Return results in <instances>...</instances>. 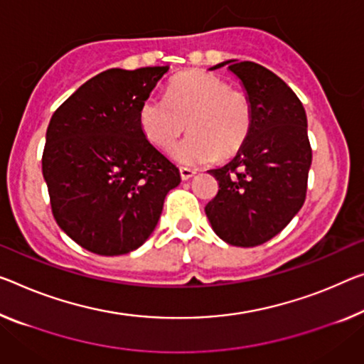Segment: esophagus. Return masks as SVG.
Returning <instances> with one entry per match:
<instances>
[{"label": "esophagus", "instance_id": "obj_1", "mask_svg": "<svg viewBox=\"0 0 364 364\" xmlns=\"http://www.w3.org/2000/svg\"><path fill=\"white\" fill-rule=\"evenodd\" d=\"M195 174H197V171L192 169V167H181L182 181H188V178H192Z\"/></svg>", "mask_w": 364, "mask_h": 364}]
</instances>
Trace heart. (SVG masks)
<instances>
[{
	"label": "heart",
	"mask_w": 364,
	"mask_h": 364,
	"mask_svg": "<svg viewBox=\"0 0 364 364\" xmlns=\"http://www.w3.org/2000/svg\"><path fill=\"white\" fill-rule=\"evenodd\" d=\"M252 119L249 97L206 71L176 76L166 97L151 94L138 110L143 135L159 149L171 148L188 127L190 135L171 151L176 163L188 167L237 154L249 136Z\"/></svg>",
	"instance_id": "obj_1"
}]
</instances>
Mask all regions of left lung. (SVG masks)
<instances>
[{"instance_id":"obj_1","label":"left lung","mask_w":364,"mask_h":364,"mask_svg":"<svg viewBox=\"0 0 364 364\" xmlns=\"http://www.w3.org/2000/svg\"><path fill=\"white\" fill-rule=\"evenodd\" d=\"M236 75L252 104V128L231 163L208 171L216 197L205 206L225 242L255 247L275 237L306 200L312 149L306 112L293 89L254 61L228 60L211 70Z\"/></svg>"}]
</instances>
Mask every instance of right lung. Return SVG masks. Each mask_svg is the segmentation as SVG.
I'll use <instances>...</instances> for the list:
<instances>
[{"label":"right lung","instance_id":"obj_1","mask_svg":"<svg viewBox=\"0 0 364 364\" xmlns=\"http://www.w3.org/2000/svg\"><path fill=\"white\" fill-rule=\"evenodd\" d=\"M169 66L112 68L86 81L55 110L42 174L57 225L97 255L144 244L163 213L177 167L138 124L139 105Z\"/></svg>","mask_w":364,"mask_h":364}]
</instances>
